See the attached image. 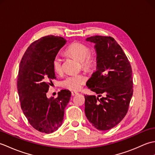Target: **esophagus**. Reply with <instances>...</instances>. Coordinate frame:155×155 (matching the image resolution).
Here are the masks:
<instances>
[{"mask_svg": "<svg viewBox=\"0 0 155 155\" xmlns=\"http://www.w3.org/2000/svg\"><path fill=\"white\" fill-rule=\"evenodd\" d=\"M77 94H78L77 92H75V91H72V92H71L72 96H75V95H77Z\"/></svg>", "mask_w": 155, "mask_h": 155, "instance_id": "34e87169", "label": "esophagus"}]
</instances>
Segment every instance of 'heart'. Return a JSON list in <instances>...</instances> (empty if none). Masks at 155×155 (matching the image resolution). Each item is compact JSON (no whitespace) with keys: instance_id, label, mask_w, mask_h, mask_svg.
<instances>
[{"instance_id":"1","label":"heart","mask_w":155,"mask_h":155,"mask_svg":"<svg viewBox=\"0 0 155 155\" xmlns=\"http://www.w3.org/2000/svg\"><path fill=\"white\" fill-rule=\"evenodd\" d=\"M66 54L71 55L81 61V67L86 71H91L97 63V57L90 52L86 45L79 42H74L65 49ZM52 68L55 72L60 74L62 71V60L57 55L52 60ZM86 82V77L82 74H72L67 76L62 82V86L71 91H78Z\"/></svg>"}]
</instances>
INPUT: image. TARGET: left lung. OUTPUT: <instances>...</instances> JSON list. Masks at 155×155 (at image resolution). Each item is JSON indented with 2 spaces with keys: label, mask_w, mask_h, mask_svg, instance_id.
Masks as SVG:
<instances>
[{
  "label": "left lung",
  "mask_w": 155,
  "mask_h": 155,
  "mask_svg": "<svg viewBox=\"0 0 155 155\" xmlns=\"http://www.w3.org/2000/svg\"><path fill=\"white\" fill-rule=\"evenodd\" d=\"M97 52V70L87 81L90 90L105 97L84 95V111L88 120L98 130L116 126L127 114L133 94L132 68L126 54L111 37L94 36Z\"/></svg>",
  "instance_id": "left-lung-1"
}]
</instances>
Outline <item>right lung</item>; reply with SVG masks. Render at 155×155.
<instances>
[{
    "label": "right lung",
    "instance_id": "right-lung-1",
    "mask_svg": "<svg viewBox=\"0 0 155 155\" xmlns=\"http://www.w3.org/2000/svg\"><path fill=\"white\" fill-rule=\"evenodd\" d=\"M66 43L61 37H42L32 42L20 63L17 88L21 107L29 123L39 132L51 133L61 126L71 96L68 90H61L57 98H47L46 94L56 79L52 60Z\"/></svg>",
    "mask_w": 155,
    "mask_h": 155
}]
</instances>
